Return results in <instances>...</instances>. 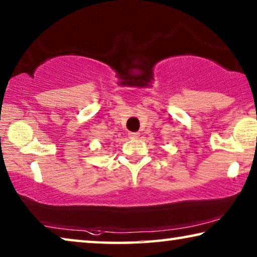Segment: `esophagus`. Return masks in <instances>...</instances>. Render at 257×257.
<instances>
[{"mask_svg":"<svg viewBox=\"0 0 257 257\" xmlns=\"http://www.w3.org/2000/svg\"><path fill=\"white\" fill-rule=\"evenodd\" d=\"M130 139H139L140 133H129Z\"/></svg>","mask_w":257,"mask_h":257,"instance_id":"obj_1","label":"esophagus"}]
</instances>
